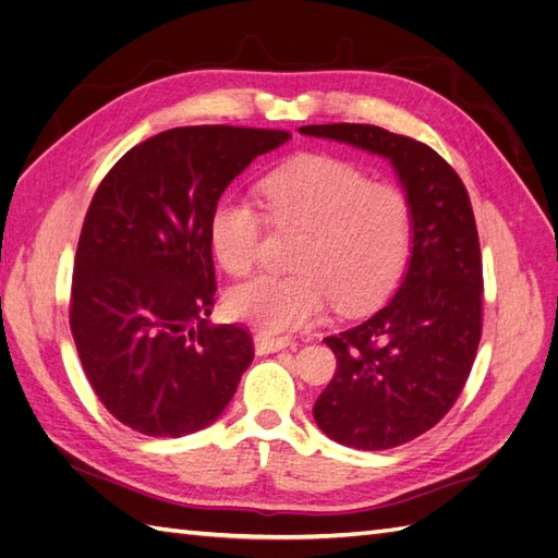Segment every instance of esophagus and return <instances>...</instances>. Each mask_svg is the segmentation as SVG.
<instances>
[{
	"instance_id": "1",
	"label": "esophagus",
	"mask_w": 558,
	"mask_h": 558,
	"mask_svg": "<svg viewBox=\"0 0 558 558\" xmlns=\"http://www.w3.org/2000/svg\"><path fill=\"white\" fill-rule=\"evenodd\" d=\"M291 344H293L291 337H269L263 332L253 337V347H256V353H275V351H281Z\"/></svg>"
}]
</instances>
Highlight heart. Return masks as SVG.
Listing matches in <instances>:
<instances>
[{
  "instance_id": "1",
  "label": "heart",
  "mask_w": 558,
  "mask_h": 558,
  "mask_svg": "<svg viewBox=\"0 0 558 558\" xmlns=\"http://www.w3.org/2000/svg\"><path fill=\"white\" fill-rule=\"evenodd\" d=\"M267 218L302 230L295 275H260L226 298L232 318L263 332L316 324L335 302L342 310L373 305L408 258L410 202L393 183L369 181L361 167L330 156H300L260 181ZM263 214L242 195H223L209 216V244L226 272L256 265Z\"/></svg>"
}]
</instances>
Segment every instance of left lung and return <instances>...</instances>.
Segmentation results:
<instances>
[{
	"label": "left lung",
	"mask_w": 558,
	"mask_h": 558,
	"mask_svg": "<svg viewBox=\"0 0 558 558\" xmlns=\"http://www.w3.org/2000/svg\"><path fill=\"white\" fill-rule=\"evenodd\" d=\"M302 134L386 158L410 202L412 256L398 293L363 324L326 337L337 369L314 404L330 440L381 451L430 430L463 391L482 337V253L463 181L435 150L377 125Z\"/></svg>",
	"instance_id": "8db88e82"
}]
</instances>
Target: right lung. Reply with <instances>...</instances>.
<instances>
[{
    "label": "right lung",
    "mask_w": 558,
    "mask_h": 558,
    "mask_svg": "<svg viewBox=\"0 0 558 558\" xmlns=\"http://www.w3.org/2000/svg\"><path fill=\"white\" fill-rule=\"evenodd\" d=\"M291 140L283 130H165L99 183L78 238L70 326L97 398L128 428L181 437L223 414L253 342L211 326L209 216L234 177Z\"/></svg>",
    "instance_id": "add662e5"
}]
</instances>
